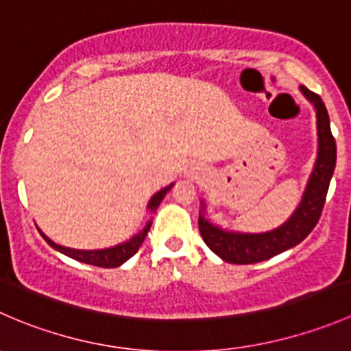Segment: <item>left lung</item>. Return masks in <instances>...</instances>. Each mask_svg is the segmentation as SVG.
Wrapping results in <instances>:
<instances>
[{
    "label": "left lung",
    "mask_w": 351,
    "mask_h": 351,
    "mask_svg": "<svg viewBox=\"0 0 351 351\" xmlns=\"http://www.w3.org/2000/svg\"><path fill=\"white\" fill-rule=\"evenodd\" d=\"M300 91L306 95L307 100L313 101L316 108L319 149H317L316 166L307 183L302 202L292 217L275 231L263 232V234L226 232L212 226L202 215L198 217V229L205 244L228 263L251 265L268 260L304 241L319 221L324 202H326L329 182H331L336 166V143L331 134V127H329L328 110L319 95L307 90L306 86H300Z\"/></svg>",
    "instance_id": "8db88e82"
}]
</instances>
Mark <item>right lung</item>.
I'll use <instances>...</instances> for the list:
<instances>
[{"instance_id":"add662e5","label":"right lung","mask_w":351,"mask_h":351,"mask_svg":"<svg viewBox=\"0 0 351 351\" xmlns=\"http://www.w3.org/2000/svg\"><path fill=\"white\" fill-rule=\"evenodd\" d=\"M171 189V186H166L165 190H161V192H158L156 195L151 198L149 202V208L151 210H154L156 207H158L159 204H161V200L165 198L166 192ZM151 228V222L146 226V228L143 229V231L139 232V234L134 236L130 241L123 243V244H119V246H113V247H108V250H95V251H84V250H71V247H66V246H59V244H56L54 241H51V239L47 238L45 234H42V238L45 239L49 244H51L54 250L61 251V253H64L66 256L73 258V260H77L81 261V263H88V265H95V267H101V268H115V267H120V265L123 263V261L129 260L130 256H134V254L139 251L141 244L144 243V239H146L147 236V231H149Z\"/></svg>"}]
</instances>
